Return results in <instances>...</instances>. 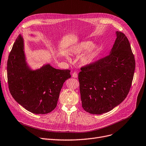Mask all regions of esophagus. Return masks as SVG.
<instances>
[{"label":"esophagus","instance_id":"34e87169","mask_svg":"<svg viewBox=\"0 0 146 146\" xmlns=\"http://www.w3.org/2000/svg\"><path fill=\"white\" fill-rule=\"evenodd\" d=\"M78 73H76V72H74V73H72V77H73V78H78Z\"/></svg>","mask_w":146,"mask_h":146}]
</instances>
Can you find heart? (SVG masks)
I'll list each match as a JSON object with an SVG mask.
<instances>
[{"label":"heart","mask_w":146,"mask_h":146,"mask_svg":"<svg viewBox=\"0 0 146 146\" xmlns=\"http://www.w3.org/2000/svg\"><path fill=\"white\" fill-rule=\"evenodd\" d=\"M92 43L90 41H84L76 46L73 50L74 52L78 54L86 51L80 57V62L83 64L86 65L91 63L96 57L98 46L95 44L92 45Z\"/></svg>","instance_id":"1"}]
</instances>
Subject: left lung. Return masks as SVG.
Wrapping results in <instances>:
<instances>
[{"mask_svg": "<svg viewBox=\"0 0 146 146\" xmlns=\"http://www.w3.org/2000/svg\"><path fill=\"white\" fill-rule=\"evenodd\" d=\"M109 54L81 67L78 77L82 107L92 114L111 111L126 98L134 77V56L128 38L116 32Z\"/></svg>", "mask_w": 146, "mask_h": 146, "instance_id": "8db88e82", "label": "left lung"}]
</instances>
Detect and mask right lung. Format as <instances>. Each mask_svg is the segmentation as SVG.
<instances>
[{"instance_id": "add662e5", "label": "right lung", "mask_w": 146, "mask_h": 146, "mask_svg": "<svg viewBox=\"0 0 146 146\" xmlns=\"http://www.w3.org/2000/svg\"><path fill=\"white\" fill-rule=\"evenodd\" d=\"M70 72L50 64L31 70L26 61L21 35L14 42L7 63L11 95L25 109L35 114L48 113L55 109L64 82L71 78Z\"/></svg>"}]
</instances>
